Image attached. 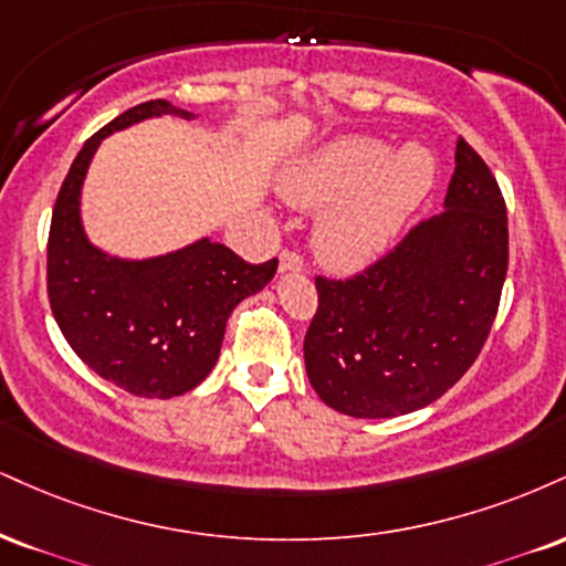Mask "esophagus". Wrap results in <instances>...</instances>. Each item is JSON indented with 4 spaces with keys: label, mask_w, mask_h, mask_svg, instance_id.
Returning a JSON list of instances; mask_svg holds the SVG:
<instances>
[{
    "label": "esophagus",
    "mask_w": 566,
    "mask_h": 566,
    "mask_svg": "<svg viewBox=\"0 0 566 566\" xmlns=\"http://www.w3.org/2000/svg\"><path fill=\"white\" fill-rule=\"evenodd\" d=\"M287 271H303V258L292 250H282L279 255V274H287Z\"/></svg>",
    "instance_id": "obj_1"
}]
</instances>
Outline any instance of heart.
Segmentation results:
<instances>
[{
  "instance_id": "1",
  "label": "heart",
  "mask_w": 566,
  "mask_h": 566,
  "mask_svg": "<svg viewBox=\"0 0 566 566\" xmlns=\"http://www.w3.org/2000/svg\"><path fill=\"white\" fill-rule=\"evenodd\" d=\"M438 179V158L421 145L398 153L371 136H343L292 166L282 197L303 210H324L313 229L318 261L358 271L390 250Z\"/></svg>"
}]
</instances>
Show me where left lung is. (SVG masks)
Listing matches in <instances>:
<instances>
[{"instance_id": "obj_1", "label": "left lung", "mask_w": 566, "mask_h": 566, "mask_svg": "<svg viewBox=\"0 0 566 566\" xmlns=\"http://www.w3.org/2000/svg\"><path fill=\"white\" fill-rule=\"evenodd\" d=\"M506 269V202L485 160L459 139L440 216L364 274L316 276L318 311L303 343L313 390L356 419L430 406L480 356Z\"/></svg>"}]
</instances>
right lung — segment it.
Instances as JSON below:
<instances>
[{
  "mask_svg": "<svg viewBox=\"0 0 566 566\" xmlns=\"http://www.w3.org/2000/svg\"><path fill=\"white\" fill-rule=\"evenodd\" d=\"M160 115L195 118L168 99H149L86 139L60 187L46 244V292L67 345L102 379L139 398L195 390L213 371L231 311L261 292L279 263H244L210 237L142 261L88 240L81 189L99 142Z\"/></svg>",
  "mask_w": 566,
  "mask_h": 566,
  "instance_id": "obj_1",
  "label": "right lung"
}]
</instances>
